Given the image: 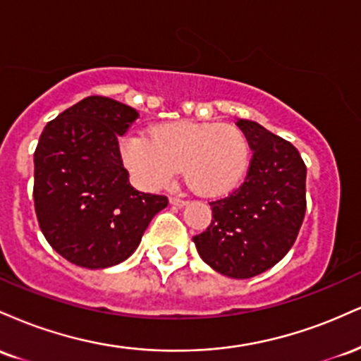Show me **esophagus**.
<instances>
[{"mask_svg": "<svg viewBox=\"0 0 361 361\" xmlns=\"http://www.w3.org/2000/svg\"><path fill=\"white\" fill-rule=\"evenodd\" d=\"M169 204L176 205V207H185L186 204H188V202L181 200V198H176V197H169Z\"/></svg>", "mask_w": 361, "mask_h": 361, "instance_id": "obj_1", "label": "esophagus"}]
</instances>
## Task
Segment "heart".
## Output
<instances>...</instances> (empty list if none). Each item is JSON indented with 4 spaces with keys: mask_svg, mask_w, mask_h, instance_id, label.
Masks as SVG:
<instances>
[{
    "mask_svg": "<svg viewBox=\"0 0 361 361\" xmlns=\"http://www.w3.org/2000/svg\"><path fill=\"white\" fill-rule=\"evenodd\" d=\"M120 157L134 183L159 190L181 166L186 185L204 197H222L239 186L250 164V144L238 127L227 123H157L142 134H128L120 142Z\"/></svg>",
    "mask_w": 361,
    "mask_h": 361,
    "instance_id": "b5f03b06",
    "label": "heart"
}]
</instances>
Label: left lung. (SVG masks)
I'll return each mask as SVG.
<instances>
[{"instance_id":"obj_1","label":"left lung","mask_w":361,"mask_h":361,"mask_svg":"<svg viewBox=\"0 0 361 361\" xmlns=\"http://www.w3.org/2000/svg\"><path fill=\"white\" fill-rule=\"evenodd\" d=\"M252 157L244 183L210 202L212 222L193 238L209 267L231 279L267 271L290 251L305 215L307 168L295 146L252 120H238Z\"/></svg>"}]
</instances>
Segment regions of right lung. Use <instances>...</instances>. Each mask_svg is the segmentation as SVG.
<instances>
[{"instance_id":"obj_1","label":"right lung","mask_w":361,"mask_h":361,"mask_svg":"<svg viewBox=\"0 0 361 361\" xmlns=\"http://www.w3.org/2000/svg\"><path fill=\"white\" fill-rule=\"evenodd\" d=\"M139 114L105 97H88L51 120L34 154V204L47 243L78 267L98 270L137 250L164 195L137 192L120 157Z\"/></svg>"}]
</instances>
